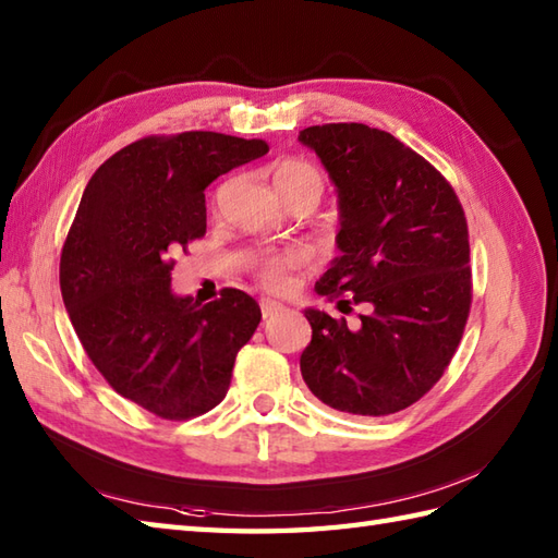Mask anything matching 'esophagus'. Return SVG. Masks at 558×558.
Instances as JSON below:
<instances>
[{
	"label": "esophagus",
	"instance_id": "34e87169",
	"mask_svg": "<svg viewBox=\"0 0 558 558\" xmlns=\"http://www.w3.org/2000/svg\"><path fill=\"white\" fill-rule=\"evenodd\" d=\"M286 312V306H282L280 302H272V300H260V316H264V322H268V318L278 316Z\"/></svg>",
	"mask_w": 558,
	"mask_h": 558
}]
</instances>
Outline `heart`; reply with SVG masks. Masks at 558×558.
<instances>
[{
	"label": "heart",
	"instance_id": "heart-1",
	"mask_svg": "<svg viewBox=\"0 0 558 558\" xmlns=\"http://www.w3.org/2000/svg\"><path fill=\"white\" fill-rule=\"evenodd\" d=\"M272 184H276L278 194L292 186L310 184L318 189L322 194L324 180L312 162L306 160H282L276 172H272ZM310 264V252L304 246H288V248H270L256 258V276L268 290H286L292 282V272Z\"/></svg>",
	"mask_w": 558,
	"mask_h": 558
}]
</instances>
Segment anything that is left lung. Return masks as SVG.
<instances>
[{
	"label": "left lung",
	"instance_id": "left-lung-1",
	"mask_svg": "<svg viewBox=\"0 0 558 558\" xmlns=\"http://www.w3.org/2000/svg\"><path fill=\"white\" fill-rule=\"evenodd\" d=\"M338 189L340 256L316 292L360 326L306 310L304 384L328 408L384 417L410 408L453 360L472 302L468 220L453 186L396 136L366 124L306 126ZM345 312V314H348Z\"/></svg>",
	"mask_w": 558,
	"mask_h": 558
}]
</instances>
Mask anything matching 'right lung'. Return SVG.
<instances>
[{
  "mask_svg": "<svg viewBox=\"0 0 558 558\" xmlns=\"http://www.w3.org/2000/svg\"><path fill=\"white\" fill-rule=\"evenodd\" d=\"M266 153V141L216 132L146 136L105 160L81 196L59 260L69 318L105 381L162 420L216 408L260 322L242 290L177 298L170 256L206 234V186Z\"/></svg>",
  "mask_w": 558,
  "mask_h": 558,
  "instance_id": "add662e5",
  "label": "right lung"
}]
</instances>
